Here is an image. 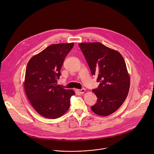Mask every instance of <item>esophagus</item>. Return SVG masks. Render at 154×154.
Masks as SVG:
<instances>
[{
    "instance_id": "esophagus-1",
    "label": "esophagus",
    "mask_w": 154,
    "mask_h": 154,
    "mask_svg": "<svg viewBox=\"0 0 154 154\" xmlns=\"http://www.w3.org/2000/svg\"><path fill=\"white\" fill-rule=\"evenodd\" d=\"M85 88H82V89H77V91L79 93V94H83L85 92Z\"/></svg>"
}]
</instances>
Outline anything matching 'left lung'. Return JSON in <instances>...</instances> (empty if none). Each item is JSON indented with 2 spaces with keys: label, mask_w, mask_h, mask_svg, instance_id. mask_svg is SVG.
Instances as JSON below:
<instances>
[{
  "label": "left lung",
  "mask_w": 154,
  "mask_h": 154,
  "mask_svg": "<svg viewBox=\"0 0 154 154\" xmlns=\"http://www.w3.org/2000/svg\"><path fill=\"white\" fill-rule=\"evenodd\" d=\"M92 75H97L100 82L93 93L97 103L91 107L99 116H106L116 112L128 96L130 77L124 58L120 52L100 42H82L79 44Z\"/></svg>",
  "instance_id": "1"
}]
</instances>
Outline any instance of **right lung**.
<instances>
[{"instance_id": "add662e5", "label": "right lung", "mask_w": 154, "mask_h": 154, "mask_svg": "<svg viewBox=\"0 0 154 154\" xmlns=\"http://www.w3.org/2000/svg\"><path fill=\"white\" fill-rule=\"evenodd\" d=\"M74 44H56L48 46L33 56L25 72L23 87L26 96L35 110L42 116L56 119L68 110L72 90L57 85L65 58Z\"/></svg>"}]
</instances>
